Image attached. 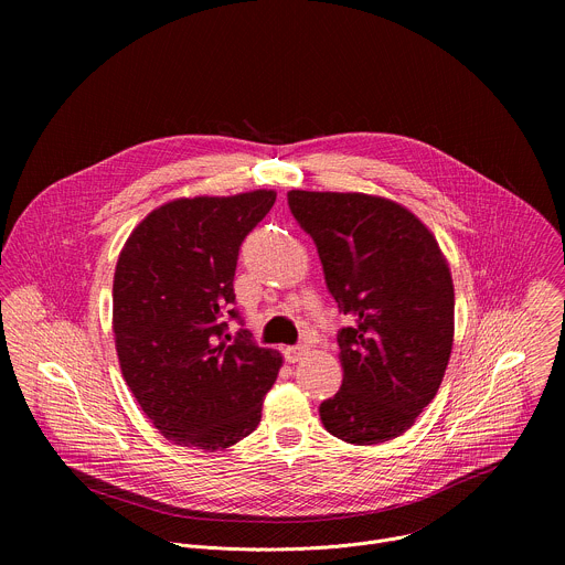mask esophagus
Here are the masks:
<instances>
[{
  "instance_id": "obj_1",
  "label": "esophagus",
  "mask_w": 565,
  "mask_h": 565,
  "mask_svg": "<svg viewBox=\"0 0 565 565\" xmlns=\"http://www.w3.org/2000/svg\"><path fill=\"white\" fill-rule=\"evenodd\" d=\"M306 353H308V347H303V344H295V347H288V349L284 351V355H286V360H288L290 364L299 362Z\"/></svg>"
}]
</instances>
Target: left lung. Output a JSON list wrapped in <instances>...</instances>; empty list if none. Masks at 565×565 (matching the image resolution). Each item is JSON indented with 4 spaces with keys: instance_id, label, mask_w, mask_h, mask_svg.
Listing matches in <instances>:
<instances>
[{
    "instance_id": "left-lung-1",
    "label": "left lung",
    "mask_w": 565,
    "mask_h": 565,
    "mask_svg": "<svg viewBox=\"0 0 565 565\" xmlns=\"http://www.w3.org/2000/svg\"><path fill=\"white\" fill-rule=\"evenodd\" d=\"M315 241L340 329V391L319 405L327 431L351 445L405 434L438 393L454 344V284L429 227L388 199L288 192Z\"/></svg>"
}]
</instances>
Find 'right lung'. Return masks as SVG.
<instances>
[{
	"label": "right lung",
	"mask_w": 565,
	"mask_h": 565,
	"mask_svg": "<svg viewBox=\"0 0 565 565\" xmlns=\"http://www.w3.org/2000/svg\"><path fill=\"white\" fill-rule=\"evenodd\" d=\"M277 192L177 199L149 212L118 257L114 335L145 416L181 447L225 449L250 436L281 355L227 335L238 248Z\"/></svg>",
	"instance_id": "1"
}]
</instances>
